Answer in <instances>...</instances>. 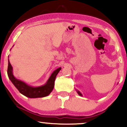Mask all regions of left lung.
Wrapping results in <instances>:
<instances>
[{
	"mask_svg": "<svg viewBox=\"0 0 127 127\" xmlns=\"http://www.w3.org/2000/svg\"><path fill=\"white\" fill-rule=\"evenodd\" d=\"M76 91H77V94H79V95H80V96H83V95H82V94H81V93H80V92L79 91H78V90H76Z\"/></svg>",
	"mask_w": 127,
	"mask_h": 127,
	"instance_id": "obj_1",
	"label": "left lung"
}]
</instances>
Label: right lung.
I'll return each mask as SVG.
<instances>
[{"label":"right lung","mask_w":127,"mask_h":127,"mask_svg":"<svg viewBox=\"0 0 127 127\" xmlns=\"http://www.w3.org/2000/svg\"><path fill=\"white\" fill-rule=\"evenodd\" d=\"M61 69V67H59L54 71L45 84L39 87H33L29 86L20 80L16 79L14 76L13 67L10 64L9 59H8L7 74L8 78L14 84V86L17 88L20 93L24 96L30 98H41V97L48 96L53 91L54 87L55 78Z\"/></svg>","instance_id":"add662e5"}]
</instances>
